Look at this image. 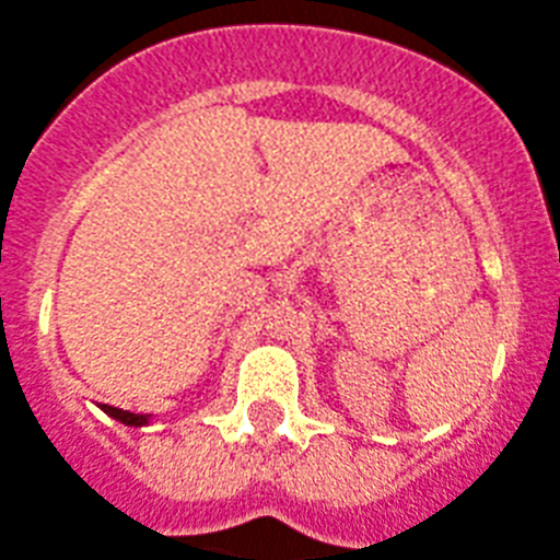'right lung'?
<instances>
[{
    "instance_id": "add662e5",
    "label": "right lung",
    "mask_w": 560,
    "mask_h": 560,
    "mask_svg": "<svg viewBox=\"0 0 560 560\" xmlns=\"http://www.w3.org/2000/svg\"><path fill=\"white\" fill-rule=\"evenodd\" d=\"M104 415H110L114 420L125 423V427H149L151 415H133V411H125V409H116V406H102Z\"/></svg>"
}]
</instances>
